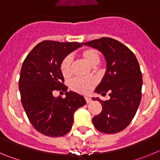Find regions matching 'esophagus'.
Instances as JSON below:
<instances>
[{"instance_id":"34e87169","label":"esophagus","mask_w":160,"mask_h":160,"mask_svg":"<svg viewBox=\"0 0 160 160\" xmlns=\"http://www.w3.org/2000/svg\"><path fill=\"white\" fill-rule=\"evenodd\" d=\"M85 99H86V101H87V103H90V102H91V100H92L90 97H85Z\"/></svg>"}]
</instances>
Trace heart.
Returning a JSON list of instances; mask_svg holds the SVG:
<instances>
[{"instance_id": "b5f03b06", "label": "heart", "mask_w": 160, "mask_h": 160, "mask_svg": "<svg viewBox=\"0 0 160 160\" xmlns=\"http://www.w3.org/2000/svg\"><path fill=\"white\" fill-rule=\"evenodd\" d=\"M81 58L88 65L94 66L99 62L100 54L97 49L93 48H85L79 53ZM60 71L64 78H69L72 74V60L70 56H66L61 61L59 65ZM96 81L93 78H74L70 82L72 90L79 94H87L95 87Z\"/></svg>"}]
</instances>
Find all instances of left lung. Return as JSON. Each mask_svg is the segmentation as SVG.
I'll list each match as a JSON object with an SVG mask.
<instances>
[{
	"mask_svg": "<svg viewBox=\"0 0 160 160\" xmlns=\"http://www.w3.org/2000/svg\"><path fill=\"white\" fill-rule=\"evenodd\" d=\"M98 49L107 61V71L95 89L98 94L109 92L111 98H98L102 111L93 118L98 131L114 134L125 129L135 117L142 97V78L139 64L129 48L111 38L82 43Z\"/></svg>",
	"mask_w": 160,
	"mask_h": 160,
	"instance_id": "obj_1",
	"label": "left lung"
}]
</instances>
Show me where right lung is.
Returning a JSON list of instances; mask_svg holds the SVG:
<instances>
[{
  "instance_id": "add662e5",
  "label": "right lung",
  "mask_w": 160,
  "mask_h": 160,
  "mask_svg": "<svg viewBox=\"0 0 160 160\" xmlns=\"http://www.w3.org/2000/svg\"><path fill=\"white\" fill-rule=\"evenodd\" d=\"M81 46L78 42L46 40L24 60L19 78L21 100L30 123L42 135L61 137L67 134L73 125V113L86 104L83 96L67 92L59 69L61 61ZM53 90L66 92L67 97L55 98Z\"/></svg>"
}]
</instances>
